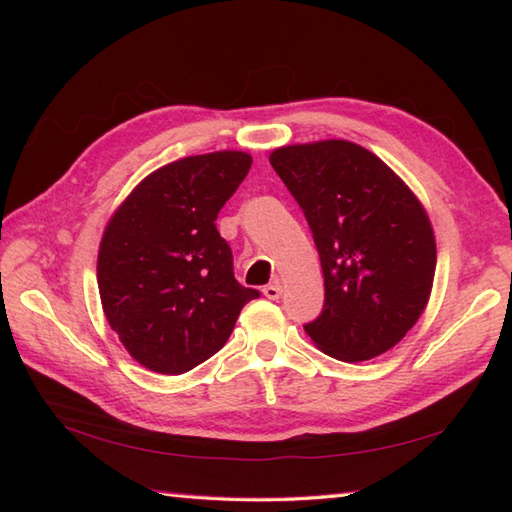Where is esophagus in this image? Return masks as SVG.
Instances as JSON below:
<instances>
[{"label":"esophagus","mask_w":512,"mask_h":512,"mask_svg":"<svg viewBox=\"0 0 512 512\" xmlns=\"http://www.w3.org/2000/svg\"><path fill=\"white\" fill-rule=\"evenodd\" d=\"M264 295H266L268 299H273V301H277V299L281 297V284H279V281H273V284H268V286H264Z\"/></svg>","instance_id":"34e87169"}]
</instances>
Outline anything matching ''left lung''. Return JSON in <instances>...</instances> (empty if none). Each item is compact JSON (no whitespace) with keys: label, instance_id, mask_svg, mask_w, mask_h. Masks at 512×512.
<instances>
[{"label":"left lung","instance_id":"left-lung-1","mask_svg":"<svg viewBox=\"0 0 512 512\" xmlns=\"http://www.w3.org/2000/svg\"><path fill=\"white\" fill-rule=\"evenodd\" d=\"M270 165L303 209L321 259L323 312L303 328L345 363L385 354L431 297L438 250L422 202L350 140L279 147Z\"/></svg>","mask_w":512,"mask_h":512}]
</instances>
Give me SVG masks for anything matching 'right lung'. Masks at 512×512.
<instances>
[{
	"label": "right lung",
	"instance_id": "1",
	"mask_svg": "<svg viewBox=\"0 0 512 512\" xmlns=\"http://www.w3.org/2000/svg\"><path fill=\"white\" fill-rule=\"evenodd\" d=\"M253 165L246 151H213L156 169L107 222L96 279L103 312L134 361L184 374L231 336L259 292L237 284L217 213Z\"/></svg>",
	"mask_w": 512,
	"mask_h": 512
}]
</instances>
